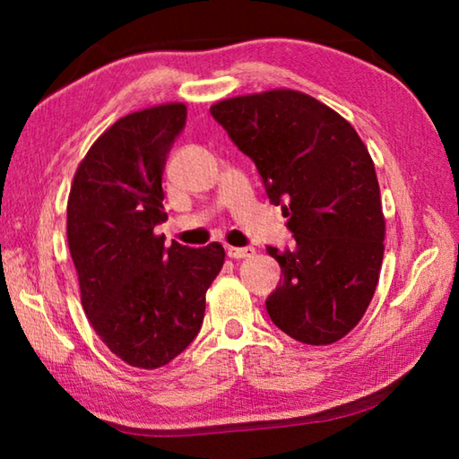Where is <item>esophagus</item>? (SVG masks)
<instances>
[{
	"instance_id": "obj_1",
	"label": "esophagus",
	"mask_w": 459,
	"mask_h": 459,
	"mask_svg": "<svg viewBox=\"0 0 459 459\" xmlns=\"http://www.w3.org/2000/svg\"><path fill=\"white\" fill-rule=\"evenodd\" d=\"M227 255L230 259H247V257H253L255 248L253 247H229Z\"/></svg>"
}]
</instances>
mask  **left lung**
<instances>
[{
    "label": "left lung",
    "instance_id": "left-lung-1",
    "mask_svg": "<svg viewBox=\"0 0 459 459\" xmlns=\"http://www.w3.org/2000/svg\"><path fill=\"white\" fill-rule=\"evenodd\" d=\"M281 204L295 247H267L283 279L267 298L279 330L312 346L344 338L375 295L385 214L375 164L354 127L291 89L232 97L211 107Z\"/></svg>",
    "mask_w": 459,
    "mask_h": 459
}]
</instances>
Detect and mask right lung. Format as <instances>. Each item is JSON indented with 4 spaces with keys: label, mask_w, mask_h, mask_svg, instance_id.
Masks as SVG:
<instances>
[{
    "label": "right lung",
    "mask_w": 459,
    "mask_h": 459,
    "mask_svg": "<svg viewBox=\"0 0 459 459\" xmlns=\"http://www.w3.org/2000/svg\"><path fill=\"white\" fill-rule=\"evenodd\" d=\"M186 105L166 103L115 121L76 168L66 238L89 322L108 351L135 368H160L200 332L206 291L224 248L164 247L166 158Z\"/></svg>",
    "instance_id": "1"
}]
</instances>
